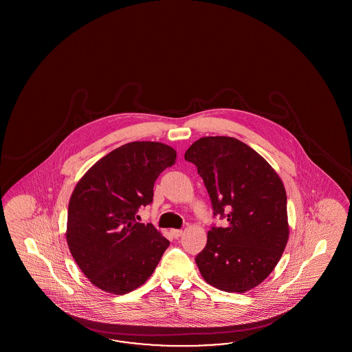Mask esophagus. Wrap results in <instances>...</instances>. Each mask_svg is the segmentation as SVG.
Here are the masks:
<instances>
[{
    "label": "esophagus",
    "instance_id": "esophagus-1",
    "mask_svg": "<svg viewBox=\"0 0 352 352\" xmlns=\"http://www.w3.org/2000/svg\"><path fill=\"white\" fill-rule=\"evenodd\" d=\"M182 234H183V231H182V230H171V234H173L175 239L181 237Z\"/></svg>",
    "mask_w": 352,
    "mask_h": 352
}]
</instances>
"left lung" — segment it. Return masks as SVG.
Masks as SVG:
<instances>
[{
  "mask_svg": "<svg viewBox=\"0 0 352 352\" xmlns=\"http://www.w3.org/2000/svg\"><path fill=\"white\" fill-rule=\"evenodd\" d=\"M184 160L195 164L214 217L208 241L195 261L204 280L228 293L259 285L280 261L289 237L287 192L276 171L239 139L205 137Z\"/></svg>",
  "mask_w": 352,
  "mask_h": 352,
  "instance_id": "8db88e82",
  "label": "left lung"
}]
</instances>
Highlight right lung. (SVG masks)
<instances>
[{"label":"right lung","instance_id":"obj_1","mask_svg":"<svg viewBox=\"0 0 352 352\" xmlns=\"http://www.w3.org/2000/svg\"><path fill=\"white\" fill-rule=\"evenodd\" d=\"M177 152L159 142H131L96 162L68 204L67 243L76 263L99 289L126 294L147 281L169 246L139 208L153 200V184Z\"/></svg>","mask_w":352,"mask_h":352}]
</instances>
